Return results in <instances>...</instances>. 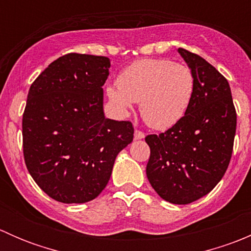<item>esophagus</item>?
Segmentation results:
<instances>
[{
  "label": "esophagus",
  "mask_w": 251,
  "mask_h": 251,
  "mask_svg": "<svg viewBox=\"0 0 251 251\" xmlns=\"http://www.w3.org/2000/svg\"><path fill=\"white\" fill-rule=\"evenodd\" d=\"M144 136H146V135H144L142 131L136 128V130H135V140H142V138H144Z\"/></svg>",
  "instance_id": "obj_1"
}]
</instances>
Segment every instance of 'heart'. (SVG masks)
Instances as JSON below:
<instances>
[{
    "mask_svg": "<svg viewBox=\"0 0 251 251\" xmlns=\"http://www.w3.org/2000/svg\"><path fill=\"white\" fill-rule=\"evenodd\" d=\"M118 88L109 87L108 97L121 114L140 103L142 118L155 130L178 123L193 100L196 80L191 68L169 59H141L119 75Z\"/></svg>",
    "mask_w": 251,
    "mask_h": 251,
    "instance_id": "b5f03b06",
    "label": "heart"
}]
</instances>
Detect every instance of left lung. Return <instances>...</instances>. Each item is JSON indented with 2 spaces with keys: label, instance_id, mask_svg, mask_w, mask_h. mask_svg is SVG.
Segmentation results:
<instances>
[{
  "label": "left lung",
  "instance_id": "left-lung-1",
  "mask_svg": "<svg viewBox=\"0 0 251 251\" xmlns=\"http://www.w3.org/2000/svg\"><path fill=\"white\" fill-rule=\"evenodd\" d=\"M194 74L193 100L183 118L160 135L146 137L151 148L147 177L173 204L206 196L221 181L233 151L237 114L228 81L201 55L178 48Z\"/></svg>",
  "mask_w": 251,
  "mask_h": 251
}]
</instances>
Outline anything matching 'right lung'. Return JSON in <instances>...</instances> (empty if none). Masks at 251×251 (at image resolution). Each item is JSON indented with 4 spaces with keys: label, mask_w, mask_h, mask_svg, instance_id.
<instances>
[{
    "label": "right lung",
    "mask_w": 251,
    "mask_h": 251,
    "mask_svg": "<svg viewBox=\"0 0 251 251\" xmlns=\"http://www.w3.org/2000/svg\"><path fill=\"white\" fill-rule=\"evenodd\" d=\"M109 68L107 57L69 53L30 86L23 114L25 164L40 188L60 203L97 198L116 155L133 140L130 121L104 116Z\"/></svg>",
    "instance_id": "1"
}]
</instances>
